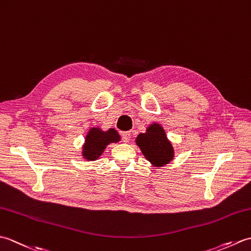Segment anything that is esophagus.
Here are the masks:
<instances>
[{
	"instance_id": "esophagus-1",
	"label": "esophagus",
	"mask_w": 251,
	"mask_h": 251,
	"mask_svg": "<svg viewBox=\"0 0 251 251\" xmlns=\"http://www.w3.org/2000/svg\"><path fill=\"white\" fill-rule=\"evenodd\" d=\"M122 140L124 141V142H128L129 140H130V138H131V135H130V132L129 131H125V132H122Z\"/></svg>"
}]
</instances>
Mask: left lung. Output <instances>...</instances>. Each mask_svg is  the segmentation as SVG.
Wrapping results in <instances>:
<instances>
[{
	"mask_svg": "<svg viewBox=\"0 0 251 251\" xmlns=\"http://www.w3.org/2000/svg\"><path fill=\"white\" fill-rule=\"evenodd\" d=\"M136 143L148 161L155 166H164L174 158L172 143L168 141L161 125H151L147 132L137 137Z\"/></svg>",
	"mask_w": 251,
	"mask_h": 251,
	"instance_id": "left-lung-1",
	"label": "left lung"
}]
</instances>
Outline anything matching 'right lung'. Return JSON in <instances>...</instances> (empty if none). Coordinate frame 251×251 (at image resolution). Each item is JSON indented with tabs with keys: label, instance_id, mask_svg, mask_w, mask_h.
I'll use <instances>...</instances> for the list:
<instances>
[{
	"label": "right lung",
	"instance_id": "right-lung-1",
	"mask_svg": "<svg viewBox=\"0 0 251 251\" xmlns=\"http://www.w3.org/2000/svg\"><path fill=\"white\" fill-rule=\"evenodd\" d=\"M117 141H120V135L115 129L110 128L102 131L99 128H92L85 139L83 156L88 161H95L101 155L109 143Z\"/></svg>",
	"mask_w": 251,
	"mask_h": 251
}]
</instances>
